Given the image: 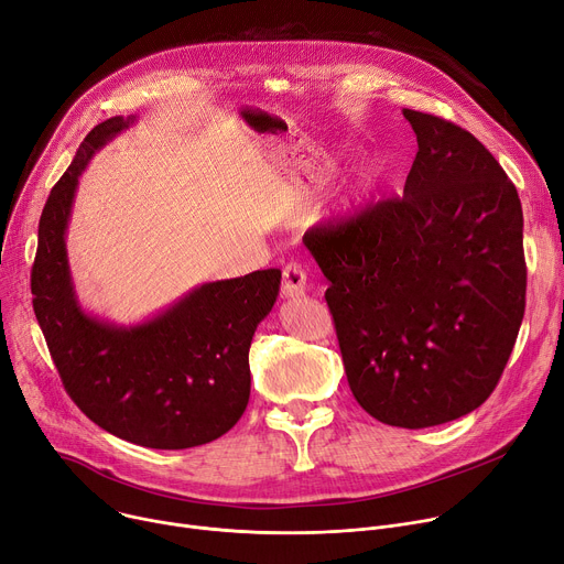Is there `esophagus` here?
<instances>
[{
	"label": "esophagus",
	"instance_id": "34e87169",
	"mask_svg": "<svg viewBox=\"0 0 564 564\" xmlns=\"http://www.w3.org/2000/svg\"><path fill=\"white\" fill-rule=\"evenodd\" d=\"M305 285H308V274H305L303 265L296 261H290L283 268V283H281V292L288 299L301 296L305 292Z\"/></svg>",
	"mask_w": 564,
	"mask_h": 564
}]
</instances>
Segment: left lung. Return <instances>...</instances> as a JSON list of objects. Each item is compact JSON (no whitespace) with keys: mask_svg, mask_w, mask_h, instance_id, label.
<instances>
[{"mask_svg":"<svg viewBox=\"0 0 564 564\" xmlns=\"http://www.w3.org/2000/svg\"><path fill=\"white\" fill-rule=\"evenodd\" d=\"M419 141L402 197L305 231L348 387L380 423L421 430L495 391L527 305L516 184L468 130L402 110Z\"/></svg>","mask_w":564,"mask_h":564,"instance_id":"8db88e82","label":"left lung"}]
</instances>
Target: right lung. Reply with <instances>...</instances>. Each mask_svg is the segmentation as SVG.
Masks as SVG:
<instances>
[{"instance_id": "obj_1", "label": "right lung", "mask_w": 564, "mask_h": 564, "mask_svg": "<svg viewBox=\"0 0 564 564\" xmlns=\"http://www.w3.org/2000/svg\"><path fill=\"white\" fill-rule=\"evenodd\" d=\"M132 121L98 123L51 188L31 270L33 311L65 391L89 421L143 447L186 449L220 438L242 416L251 337L276 301L281 270L204 283L130 328L83 313L65 247L74 193L94 152Z\"/></svg>"}]
</instances>
